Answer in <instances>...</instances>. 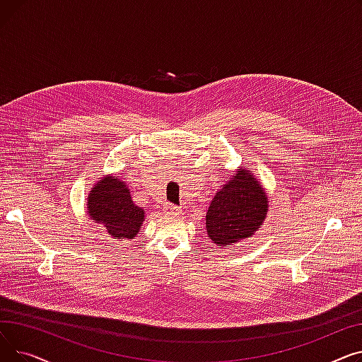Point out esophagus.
I'll return each instance as SVG.
<instances>
[{
  "label": "esophagus",
  "mask_w": 362,
  "mask_h": 362,
  "mask_svg": "<svg viewBox=\"0 0 362 362\" xmlns=\"http://www.w3.org/2000/svg\"><path fill=\"white\" fill-rule=\"evenodd\" d=\"M164 210L168 213V214H171V216H179L180 213H182V210L179 206H176V205H173V204H170V202H165L164 204Z\"/></svg>",
  "instance_id": "esophagus-1"
}]
</instances>
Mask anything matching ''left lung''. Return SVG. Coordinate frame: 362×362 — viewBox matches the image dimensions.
<instances>
[{"label": "left lung", "mask_w": 362, "mask_h": 362, "mask_svg": "<svg viewBox=\"0 0 362 362\" xmlns=\"http://www.w3.org/2000/svg\"><path fill=\"white\" fill-rule=\"evenodd\" d=\"M267 211L265 189L248 168L238 167L208 206L206 235L218 248L235 245L261 230Z\"/></svg>", "instance_id": "obj_1"}]
</instances>
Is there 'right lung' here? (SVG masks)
<instances>
[{
	"mask_svg": "<svg viewBox=\"0 0 362 362\" xmlns=\"http://www.w3.org/2000/svg\"><path fill=\"white\" fill-rule=\"evenodd\" d=\"M86 214L114 239L132 240L145 221L144 208L132 199L130 189L119 176L104 175L90 187Z\"/></svg>",
	"mask_w": 362,
	"mask_h": 362,
	"instance_id": "right-lung-1",
	"label": "right lung"
}]
</instances>
